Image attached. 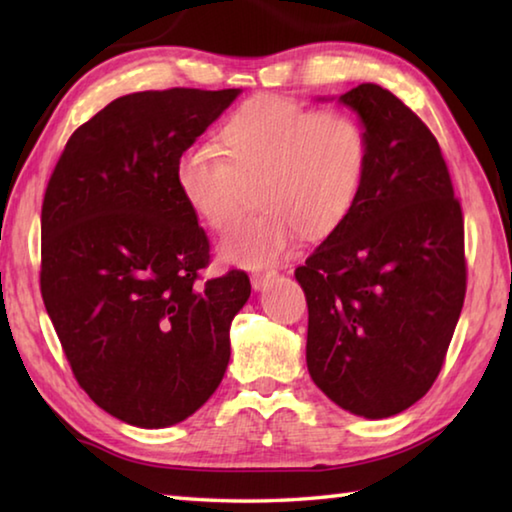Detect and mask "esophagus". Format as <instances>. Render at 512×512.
<instances>
[{
	"mask_svg": "<svg viewBox=\"0 0 512 512\" xmlns=\"http://www.w3.org/2000/svg\"><path fill=\"white\" fill-rule=\"evenodd\" d=\"M271 277H275V271H266V273H253V277H250V284H253V289L259 291L266 287V282L271 280Z\"/></svg>",
	"mask_w": 512,
	"mask_h": 512,
	"instance_id": "obj_1",
	"label": "esophagus"
}]
</instances>
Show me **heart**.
Returning <instances> with one entry per match:
<instances>
[{
    "label": "heart",
    "mask_w": 512,
    "mask_h": 512,
    "mask_svg": "<svg viewBox=\"0 0 512 512\" xmlns=\"http://www.w3.org/2000/svg\"><path fill=\"white\" fill-rule=\"evenodd\" d=\"M221 153L192 144L173 162V185L198 221L228 235L244 219L248 189L259 212L221 244V257L268 266L302 232L323 239L348 221L368 176L370 140L357 115L318 110L296 99L259 94L219 131Z\"/></svg>",
    "instance_id": "heart-1"
}]
</instances>
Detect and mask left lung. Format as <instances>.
<instances>
[{"instance_id": "obj_1", "label": "left lung", "mask_w": 512, "mask_h": 512, "mask_svg": "<svg viewBox=\"0 0 512 512\" xmlns=\"http://www.w3.org/2000/svg\"><path fill=\"white\" fill-rule=\"evenodd\" d=\"M359 112L370 164L359 203L296 280L309 307L307 368L341 409L391 418L427 395L461 316V203L438 140L393 92L341 94Z\"/></svg>"}]
</instances>
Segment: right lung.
I'll list each match as a JSON object with an SVG mask.
<instances>
[{"instance_id": "obj_1", "label": "right lung", "mask_w": 512, "mask_h": 512, "mask_svg": "<svg viewBox=\"0 0 512 512\" xmlns=\"http://www.w3.org/2000/svg\"><path fill=\"white\" fill-rule=\"evenodd\" d=\"M239 90L119 97L76 128L42 201L40 291L76 381L133 427L183 422L230 361L244 271L201 282L210 241L173 185L178 153Z\"/></svg>"}]
</instances>
